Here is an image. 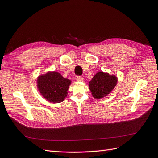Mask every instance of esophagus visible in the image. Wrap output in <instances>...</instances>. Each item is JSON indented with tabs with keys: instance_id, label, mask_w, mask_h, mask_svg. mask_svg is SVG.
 <instances>
[{
	"instance_id": "1",
	"label": "esophagus",
	"mask_w": 158,
	"mask_h": 158,
	"mask_svg": "<svg viewBox=\"0 0 158 158\" xmlns=\"http://www.w3.org/2000/svg\"><path fill=\"white\" fill-rule=\"evenodd\" d=\"M84 78L82 77V76H77L76 77V80L78 81V82H82Z\"/></svg>"
}]
</instances>
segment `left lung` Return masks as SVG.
Masks as SVG:
<instances>
[{
  "label": "left lung",
  "mask_w": 158,
  "mask_h": 158,
  "mask_svg": "<svg viewBox=\"0 0 158 158\" xmlns=\"http://www.w3.org/2000/svg\"><path fill=\"white\" fill-rule=\"evenodd\" d=\"M117 82L118 78L115 75L99 71L89 82V89L94 98L102 99L112 92Z\"/></svg>",
  "instance_id": "8db88e82"
}]
</instances>
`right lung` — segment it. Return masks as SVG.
I'll return each instance as SVG.
<instances>
[{
  "instance_id": "right-lung-1",
  "label": "right lung",
  "mask_w": 158,
  "mask_h": 158,
  "mask_svg": "<svg viewBox=\"0 0 158 158\" xmlns=\"http://www.w3.org/2000/svg\"><path fill=\"white\" fill-rule=\"evenodd\" d=\"M70 84V80L64 78L56 71H48L40 75L37 80V88L40 94L47 101L52 103L64 101Z\"/></svg>"
}]
</instances>
